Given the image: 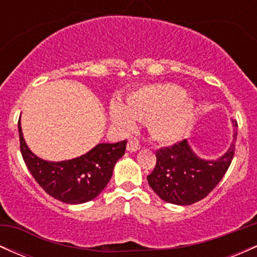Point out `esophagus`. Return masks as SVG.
I'll return each mask as SVG.
<instances>
[{"mask_svg": "<svg viewBox=\"0 0 257 257\" xmlns=\"http://www.w3.org/2000/svg\"><path fill=\"white\" fill-rule=\"evenodd\" d=\"M126 150L129 152H137L140 150V144H139L138 140H131L126 144Z\"/></svg>", "mask_w": 257, "mask_h": 257, "instance_id": "34e87169", "label": "esophagus"}]
</instances>
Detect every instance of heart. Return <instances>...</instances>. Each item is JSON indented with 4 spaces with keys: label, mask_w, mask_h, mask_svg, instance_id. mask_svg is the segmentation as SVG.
Instances as JSON below:
<instances>
[{
    "label": "heart",
    "mask_w": 257,
    "mask_h": 257,
    "mask_svg": "<svg viewBox=\"0 0 257 257\" xmlns=\"http://www.w3.org/2000/svg\"><path fill=\"white\" fill-rule=\"evenodd\" d=\"M194 101L172 83L144 85L132 91L125 106L110 105L112 124L123 132L135 128V120L147 122L151 135L161 143H174L184 135L193 116Z\"/></svg>",
    "instance_id": "1"
}]
</instances>
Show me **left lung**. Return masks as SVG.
<instances>
[{
    "instance_id": "left-lung-1",
    "label": "left lung",
    "mask_w": 257,
    "mask_h": 257,
    "mask_svg": "<svg viewBox=\"0 0 257 257\" xmlns=\"http://www.w3.org/2000/svg\"><path fill=\"white\" fill-rule=\"evenodd\" d=\"M235 137L237 134L233 135L229 149L216 159L199 157L187 140L158 150L157 163L147 176L150 187L164 202L176 205H191L205 198L231 164Z\"/></svg>"
}]
</instances>
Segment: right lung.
Masks as SVG:
<instances>
[{
    "mask_svg": "<svg viewBox=\"0 0 257 257\" xmlns=\"http://www.w3.org/2000/svg\"><path fill=\"white\" fill-rule=\"evenodd\" d=\"M18 129L20 151L32 176L49 196L66 204H82L99 196L125 151L126 141L101 143L79 157L60 162L46 161L29 149L20 118Z\"/></svg>",
    "mask_w": 257,
    "mask_h": 257,
    "instance_id": "add662e5",
    "label": "right lung"
}]
</instances>
